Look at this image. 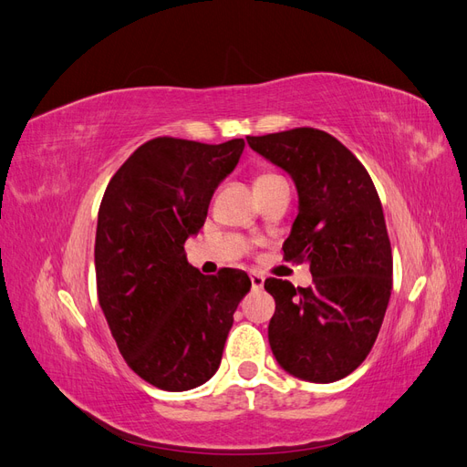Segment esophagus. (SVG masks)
Segmentation results:
<instances>
[{
  "instance_id": "34e87169",
  "label": "esophagus",
  "mask_w": 467,
  "mask_h": 467,
  "mask_svg": "<svg viewBox=\"0 0 467 467\" xmlns=\"http://www.w3.org/2000/svg\"><path fill=\"white\" fill-rule=\"evenodd\" d=\"M249 280H251L253 290H261L265 285V276L259 273H249Z\"/></svg>"
}]
</instances>
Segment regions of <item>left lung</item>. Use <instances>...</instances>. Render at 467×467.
Wrapping results in <instances>:
<instances>
[{
  "label": "left lung",
  "mask_w": 467,
  "mask_h": 467,
  "mask_svg": "<svg viewBox=\"0 0 467 467\" xmlns=\"http://www.w3.org/2000/svg\"><path fill=\"white\" fill-rule=\"evenodd\" d=\"M247 144L292 177L298 216L282 251L314 276L307 288L265 280L276 302L268 343L282 370L331 384L368 357L386 316L393 261L384 210L364 165L327 132L294 129Z\"/></svg>",
  "instance_id": "8db88e82"
}]
</instances>
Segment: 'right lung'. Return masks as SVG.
Wrapping results in <instances>:
<instances>
[{
  "instance_id": "right-lung-1",
  "label": "right lung",
  "mask_w": 467,
  "mask_h": 467,
  "mask_svg": "<svg viewBox=\"0 0 467 467\" xmlns=\"http://www.w3.org/2000/svg\"><path fill=\"white\" fill-rule=\"evenodd\" d=\"M245 148L155 138L110 179L95 235L99 306L126 364L148 384L187 391L216 374L234 314L251 288L237 268L206 276L185 242Z\"/></svg>"
}]
</instances>
